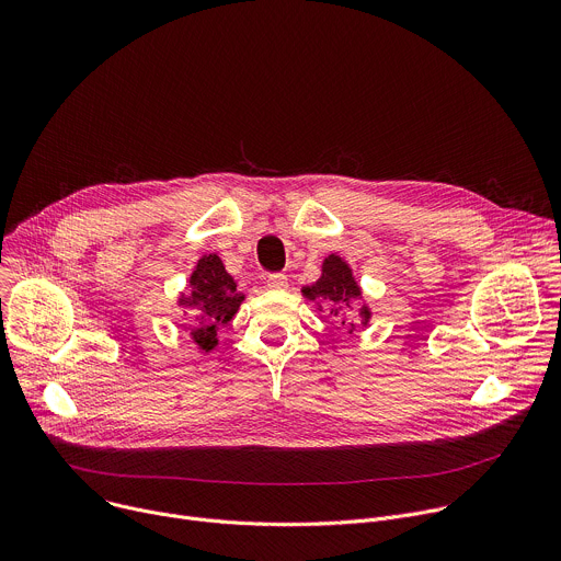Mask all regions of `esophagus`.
Instances as JSON below:
<instances>
[{
  "instance_id": "1",
  "label": "esophagus",
  "mask_w": 561,
  "mask_h": 561,
  "mask_svg": "<svg viewBox=\"0 0 561 561\" xmlns=\"http://www.w3.org/2000/svg\"><path fill=\"white\" fill-rule=\"evenodd\" d=\"M266 286L271 290H286L288 288V277L282 275V273H273L266 277Z\"/></svg>"
}]
</instances>
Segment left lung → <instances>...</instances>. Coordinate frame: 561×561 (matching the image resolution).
I'll return each mask as SVG.
<instances>
[{
  "label": "left lung",
  "instance_id": "left-lung-1",
  "mask_svg": "<svg viewBox=\"0 0 561 561\" xmlns=\"http://www.w3.org/2000/svg\"><path fill=\"white\" fill-rule=\"evenodd\" d=\"M301 295L310 301L317 304V310H322L327 314H333L337 319H342V327L348 329V333H353L357 327L353 322H348L351 314H359V322L366 329L370 322V308L368 304H359L362 301V288L353 275V268L348 266V262L335 253H331L324 262H322V277H319L314 284L304 286Z\"/></svg>",
  "mask_w": 561,
  "mask_h": 561
}]
</instances>
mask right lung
<instances>
[{"label":"right lung","instance_id":"1","mask_svg":"<svg viewBox=\"0 0 561 561\" xmlns=\"http://www.w3.org/2000/svg\"><path fill=\"white\" fill-rule=\"evenodd\" d=\"M188 293H182L178 304L188 314V333L199 353H210L217 346V331L228 327L237 314L244 295L237 282L226 273L219 255H202L188 277Z\"/></svg>","mask_w":561,"mask_h":561}]
</instances>
